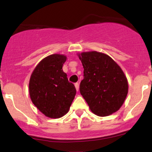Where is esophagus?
Masks as SVG:
<instances>
[{"instance_id":"obj_1","label":"esophagus","mask_w":152,"mask_h":152,"mask_svg":"<svg viewBox=\"0 0 152 152\" xmlns=\"http://www.w3.org/2000/svg\"><path fill=\"white\" fill-rule=\"evenodd\" d=\"M75 88H76V90L78 91V90H79V83H77V82L75 83Z\"/></svg>"}]
</instances>
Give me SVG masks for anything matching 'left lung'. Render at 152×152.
I'll return each mask as SVG.
<instances>
[{
    "instance_id": "1",
    "label": "left lung",
    "mask_w": 152,
    "mask_h": 152,
    "mask_svg": "<svg viewBox=\"0 0 152 152\" xmlns=\"http://www.w3.org/2000/svg\"><path fill=\"white\" fill-rule=\"evenodd\" d=\"M84 68L80 93L91 110L100 116L115 113L128 94V81L120 67L101 52H82L78 56Z\"/></svg>"
}]
</instances>
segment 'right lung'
<instances>
[{
  "instance_id": "obj_1",
  "label": "right lung",
  "mask_w": 152,
  "mask_h": 152,
  "mask_svg": "<svg viewBox=\"0 0 152 152\" xmlns=\"http://www.w3.org/2000/svg\"><path fill=\"white\" fill-rule=\"evenodd\" d=\"M66 56H47L36 67L30 77L29 95L32 102L44 115L60 118L67 113L76 94V89L68 81L62 65Z\"/></svg>"
}]
</instances>
